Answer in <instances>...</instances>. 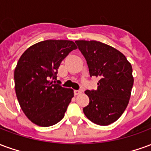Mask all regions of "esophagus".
<instances>
[{"mask_svg":"<svg viewBox=\"0 0 151 151\" xmlns=\"http://www.w3.org/2000/svg\"><path fill=\"white\" fill-rule=\"evenodd\" d=\"M82 93V91H80V90H75V91H74V95H81Z\"/></svg>","mask_w":151,"mask_h":151,"instance_id":"obj_1","label":"esophagus"}]
</instances>
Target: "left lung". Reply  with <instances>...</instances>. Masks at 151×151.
Masks as SVG:
<instances>
[{
    "label": "left lung",
    "instance_id": "obj_1",
    "mask_svg": "<svg viewBox=\"0 0 151 151\" xmlns=\"http://www.w3.org/2000/svg\"><path fill=\"white\" fill-rule=\"evenodd\" d=\"M91 77L99 78L96 91H86L90 99L86 116L99 125H108L120 117L129 101L133 85L132 65L120 51L95 40H77Z\"/></svg>",
    "mask_w": 151,
    "mask_h": 151
}]
</instances>
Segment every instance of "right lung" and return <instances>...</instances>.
<instances>
[{
  "label": "right lung",
  "mask_w": 151,
  "mask_h": 151,
  "mask_svg": "<svg viewBox=\"0 0 151 151\" xmlns=\"http://www.w3.org/2000/svg\"><path fill=\"white\" fill-rule=\"evenodd\" d=\"M76 48L70 40H44L28 47L18 60L15 92L22 110L32 123L48 127L65 116L73 90L54 80L60 62Z\"/></svg>",
  "instance_id": "right-lung-1"
}]
</instances>
